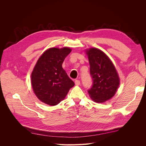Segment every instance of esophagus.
Here are the masks:
<instances>
[{"instance_id": "1", "label": "esophagus", "mask_w": 146, "mask_h": 146, "mask_svg": "<svg viewBox=\"0 0 146 146\" xmlns=\"http://www.w3.org/2000/svg\"><path fill=\"white\" fill-rule=\"evenodd\" d=\"M75 84H76V85H80V81L78 80H76L75 81Z\"/></svg>"}]
</instances>
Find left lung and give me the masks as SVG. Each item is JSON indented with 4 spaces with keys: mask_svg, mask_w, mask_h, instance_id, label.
<instances>
[{
    "mask_svg": "<svg viewBox=\"0 0 146 146\" xmlns=\"http://www.w3.org/2000/svg\"><path fill=\"white\" fill-rule=\"evenodd\" d=\"M90 65L92 86L88 90L90 98L97 103L111 99L119 86L116 69L108 56L96 48L86 50Z\"/></svg>",
    "mask_w": 146,
    "mask_h": 146,
    "instance_id": "8db88e82",
    "label": "left lung"
}]
</instances>
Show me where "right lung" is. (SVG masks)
I'll use <instances>...</instances> for the list:
<instances>
[{
	"mask_svg": "<svg viewBox=\"0 0 146 146\" xmlns=\"http://www.w3.org/2000/svg\"><path fill=\"white\" fill-rule=\"evenodd\" d=\"M71 49L52 47L39 57L31 75L33 90L43 103L54 106L58 104L74 86L62 68V64Z\"/></svg>",
	"mask_w": 146,
	"mask_h": 146,
	"instance_id": "1",
	"label": "right lung"
}]
</instances>
